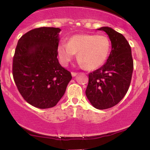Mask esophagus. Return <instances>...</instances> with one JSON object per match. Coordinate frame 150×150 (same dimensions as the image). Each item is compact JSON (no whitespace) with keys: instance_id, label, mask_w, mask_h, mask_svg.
<instances>
[{"instance_id":"34e87169","label":"esophagus","mask_w":150,"mask_h":150,"mask_svg":"<svg viewBox=\"0 0 150 150\" xmlns=\"http://www.w3.org/2000/svg\"><path fill=\"white\" fill-rule=\"evenodd\" d=\"M71 75H72V77H75V76H76L77 75H78V73H77V72H71Z\"/></svg>"}]
</instances>
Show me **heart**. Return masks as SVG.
<instances>
[{
  "instance_id": "1",
  "label": "heart",
  "mask_w": 150,
  "mask_h": 150,
  "mask_svg": "<svg viewBox=\"0 0 150 150\" xmlns=\"http://www.w3.org/2000/svg\"><path fill=\"white\" fill-rule=\"evenodd\" d=\"M111 47V41L105 34H75L68 39L67 44L58 45L57 53L63 65H67L77 52L79 64L88 70H96L107 60Z\"/></svg>"
}]
</instances>
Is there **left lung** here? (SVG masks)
<instances>
[{
    "instance_id": "1",
    "label": "left lung",
    "mask_w": 150,
    "mask_h": 150,
    "mask_svg": "<svg viewBox=\"0 0 150 150\" xmlns=\"http://www.w3.org/2000/svg\"><path fill=\"white\" fill-rule=\"evenodd\" d=\"M98 30L105 31L111 42L107 62L88 75L86 94L97 109L111 108L122 100L128 91L133 72L132 50L126 38L108 26Z\"/></svg>"
}]
</instances>
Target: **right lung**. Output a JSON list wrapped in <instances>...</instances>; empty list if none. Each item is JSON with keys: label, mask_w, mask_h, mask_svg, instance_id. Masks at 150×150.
<instances>
[{"label": "right lung", "mask_w": 150, "mask_h": 150, "mask_svg": "<svg viewBox=\"0 0 150 150\" xmlns=\"http://www.w3.org/2000/svg\"><path fill=\"white\" fill-rule=\"evenodd\" d=\"M61 29L40 27L18 40L13 59V76L22 97L39 108L54 107L65 93L72 75L57 59Z\"/></svg>", "instance_id": "right-lung-1"}]
</instances>
